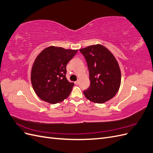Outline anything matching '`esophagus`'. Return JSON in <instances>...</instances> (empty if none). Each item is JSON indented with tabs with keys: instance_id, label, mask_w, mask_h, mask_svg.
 <instances>
[{
	"instance_id": "34e87169",
	"label": "esophagus",
	"mask_w": 153,
	"mask_h": 153,
	"mask_svg": "<svg viewBox=\"0 0 153 153\" xmlns=\"http://www.w3.org/2000/svg\"><path fill=\"white\" fill-rule=\"evenodd\" d=\"M79 82H80V79H78L75 83V84H76V85H78V84H79Z\"/></svg>"
}]
</instances>
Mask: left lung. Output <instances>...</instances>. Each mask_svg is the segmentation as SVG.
<instances>
[{
	"mask_svg": "<svg viewBox=\"0 0 153 153\" xmlns=\"http://www.w3.org/2000/svg\"><path fill=\"white\" fill-rule=\"evenodd\" d=\"M87 62L91 85L84 91L85 98L96 103H104L118 92L121 73L116 59L100 44L80 49Z\"/></svg>",
	"mask_w": 153,
	"mask_h": 153,
	"instance_id": "left-lung-1",
	"label": "left lung"
}]
</instances>
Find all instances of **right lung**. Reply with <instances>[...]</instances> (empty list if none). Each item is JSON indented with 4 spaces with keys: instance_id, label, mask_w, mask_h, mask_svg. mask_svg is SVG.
<instances>
[{
    "instance_id": "1",
    "label": "right lung",
    "mask_w": 153,
    "mask_h": 153,
    "mask_svg": "<svg viewBox=\"0 0 153 153\" xmlns=\"http://www.w3.org/2000/svg\"><path fill=\"white\" fill-rule=\"evenodd\" d=\"M77 51L50 46L37 56L30 78L33 89L41 100L56 104L70 94L74 84L66 77V65Z\"/></svg>"
}]
</instances>
